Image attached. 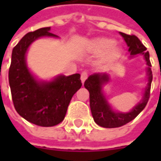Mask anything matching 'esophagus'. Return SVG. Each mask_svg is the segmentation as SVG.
<instances>
[{
  "instance_id": "1",
  "label": "esophagus",
  "mask_w": 161,
  "mask_h": 161,
  "mask_svg": "<svg viewBox=\"0 0 161 161\" xmlns=\"http://www.w3.org/2000/svg\"><path fill=\"white\" fill-rule=\"evenodd\" d=\"M86 78H87V73L86 72H83L81 74V81H82V83H84Z\"/></svg>"
}]
</instances>
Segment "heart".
<instances>
[{
    "instance_id": "heart-1",
    "label": "heart",
    "mask_w": 161,
    "mask_h": 161,
    "mask_svg": "<svg viewBox=\"0 0 161 161\" xmlns=\"http://www.w3.org/2000/svg\"><path fill=\"white\" fill-rule=\"evenodd\" d=\"M86 50L93 55H100L101 60L105 64H113L118 60L122 50L114 41L108 37H97L89 40Z\"/></svg>"
}]
</instances>
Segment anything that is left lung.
I'll return each instance as SVG.
<instances>
[{"mask_svg":"<svg viewBox=\"0 0 161 161\" xmlns=\"http://www.w3.org/2000/svg\"><path fill=\"white\" fill-rule=\"evenodd\" d=\"M123 37L126 44L129 47L130 58H133L136 55H142L146 62V77L147 85L145 87L142 100L130 111V112H119L116 111L109 103L104 92L103 86L109 81V75L106 73L93 74L85 81V87L89 92V105L94 121L101 127L103 128H118L130 121L133 120L140 113L145 109L150 96L151 82L153 79L151 63L149 60V53L146 51V47L141 43V41L135 35H129L123 32H119Z\"/></svg>","mask_w":161,"mask_h":161,"instance_id":"obj_1","label":"left lung"}]
</instances>
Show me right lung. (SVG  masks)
Returning <instances> with one entry per match:
<instances>
[{"mask_svg": "<svg viewBox=\"0 0 161 161\" xmlns=\"http://www.w3.org/2000/svg\"><path fill=\"white\" fill-rule=\"evenodd\" d=\"M58 35L50 32V27L27 33L12 52L9 69V85L16 111L27 121L52 127L60 123L75 93L82 86L80 75H59L50 81L39 80L29 69L26 54L31 45L39 38Z\"/></svg>", "mask_w": 161, "mask_h": 161, "instance_id": "add662e5", "label": "right lung"}]
</instances>
